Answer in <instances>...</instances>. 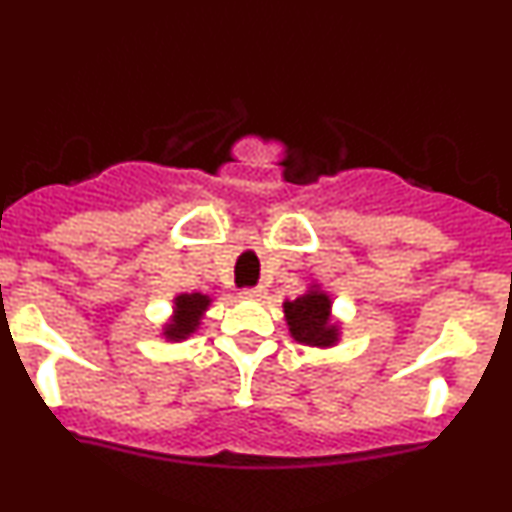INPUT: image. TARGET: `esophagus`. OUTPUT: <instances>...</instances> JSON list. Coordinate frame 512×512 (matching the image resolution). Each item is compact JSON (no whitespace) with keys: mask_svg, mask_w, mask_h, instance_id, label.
Instances as JSON below:
<instances>
[{"mask_svg":"<svg viewBox=\"0 0 512 512\" xmlns=\"http://www.w3.org/2000/svg\"><path fill=\"white\" fill-rule=\"evenodd\" d=\"M242 297H245V299H265L267 289L262 287V284H257V287H247V289H242Z\"/></svg>","mask_w":512,"mask_h":512,"instance_id":"esophagus-1","label":"esophagus"}]
</instances>
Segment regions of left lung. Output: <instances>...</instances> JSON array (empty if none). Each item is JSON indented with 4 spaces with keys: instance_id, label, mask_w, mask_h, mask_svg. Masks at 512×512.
<instances>
[{
    "instance_id": "1",
    "label": "left lung",
    "mask_w": 512,
    "mask_h": 512,
    "mask_svg": "<svg viewBox=\"0 0 512 512\" xmlns=\"http://www.w3.org/2000/svg\"><path fill=\"white\" fill-rule=\"evenodd\" d=\"M284 316L299 343L326 348L338 341V328L331 326V299L319 289H311L294 301H284Z\"/></svg>"
}]
</instances>
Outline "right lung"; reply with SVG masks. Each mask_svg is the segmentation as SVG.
Instances as JSON below:
<instances>
[{"label": "right lung", "instance_id": "obj_1", "mask_svg": "<svg viewBox=\"0 0 512 512\" xmlns=\"http://www.w3.org/2000/svg\"><path fill=\"white\" fill-rule=\"evenodd\" d=\"M174 306V319L164 326V336L169 341H184L186 336H191L198 328V321H201L203 311L208 309L211 299L206 294H181L176 297Z\"/></svg>", "mask_w": 512, "mask_h": 512}]
</instances>
